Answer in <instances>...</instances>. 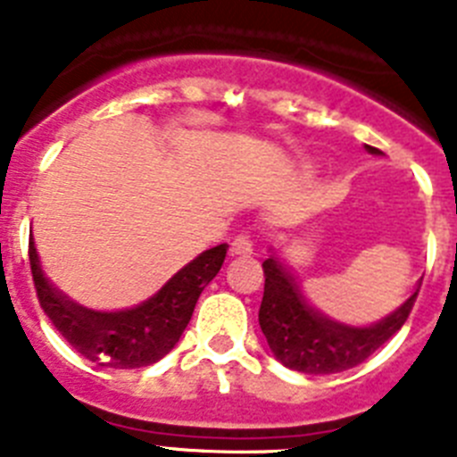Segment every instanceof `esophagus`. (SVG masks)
I'll return each mask as SVG.
<instances>
[{"label":"esophagus","mask_w":457,"mask_h":457,"mask_svg":"<svg viewBox=\"0 0 457 457\" xmlns=\"http://www.w3.org/2000/svg\"><path fill=\"white\" fill-rule=\"evenodd\" d=\"M253 252V240L247 233H240L236 240L231 242V256H249Z\"/></svg>","instance_id":"1"}]
</instances>
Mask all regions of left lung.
<instances>
[{
	"label": "left lung",
	"mask_w": 457,
	"mask_h": 457,
	"mask_svg": "<svg viewBox=\"0 0 457 457\" xmlns=\"http://www.w3.org/2000/svg\"><path fill=\"white\" fill-rule=\"evenodd\" d=\"M373 155L382 151L366 146ZM265 290L258 322L274 357L290 370L306 375H329L354 369L385 345L410 316L417 290L395 311L369 327H353L322 316L306 302L300 286L277 253L263 261Z\"/></svg>",
	"instance_id": "left-lung-1"
}]
</instances>
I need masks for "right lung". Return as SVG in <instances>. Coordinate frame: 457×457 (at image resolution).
Returning a JSON list of instances; mask_svg holds the SVG:
<instances>
[{"instance_id":"1","label":"right lung","mask_w":457,"mask_h":457,"mask_svg":"<svg viewBox=\"0 0 457 457\" xmlns=\"http://www.w3.org/2000/svg\"><path fill=\"white\" fill-rule=\"evenodd\" d=\"M226 249L228 245H217L199 253L153 297L123 311L87 309L54 288L40 268L34 236L29 263L40 306L72 348L109 369H141L160 361L183 337L199 295L224 263Z\"/></svg>"}]
</instances>
